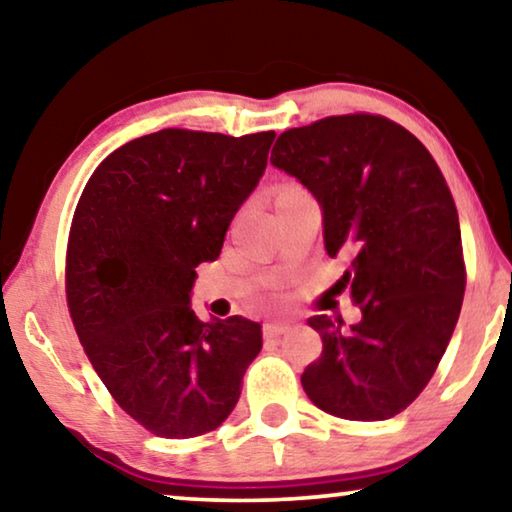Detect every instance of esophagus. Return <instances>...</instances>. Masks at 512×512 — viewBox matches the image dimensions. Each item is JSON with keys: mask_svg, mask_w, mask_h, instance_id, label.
I'll use <instances>...</instances> for the list:
<instances>
[{"mask_svg": "<svg viewBox=\"0 0 512 512\" xmlns=\"http://www.w3.org/2000/svg\"><path fill=\"white\" fill-rule=\"evenodd\" d=\"M289 329H292L289 322H269L264 324V338H280V335H285Z\"/></svg>", "mask_w": 512, "mask_h": 512, "instance_id": "obj_1", "label": "esophagus"}]
</instances>
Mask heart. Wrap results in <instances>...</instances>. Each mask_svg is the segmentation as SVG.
Segmentation results:
<instances>
[{
	"label": "heart",
	"instance_id": "heart-1",
	"mask_svg": "<svg viewBox=\"0 0 512 512\" xmlns=\"http://www.w3.org/2000/svg\"><path fill=\"white\" fill-rule=\"evenodd\" d=\"M285 188H289V186H285Z\"/></svg>",
	"mask_w": 512,
	"mask_h": 512
}]
</instances>
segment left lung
<instances>
[{"label":"left lung","instance_id":"obj_1","mask_svg":"<svg viewBox=\"0 0 512 512\" xmlns=\"http://www.w3.org/2000/svg\"><path fill=\"white\" fill-rule=\"evenodd\" d=\"M271 163L324 209L326 253L352 264L338 289L361 310L315 315L324 349L301 384L315 407L347 421H386L421 395L460 317L464 269L451 188L416 135L354 112L289 128Z\"/></svg>","mask_w":512,"mask_h":512}]
</instances>
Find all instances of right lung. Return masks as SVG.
I'll list each match as a JSON object with an SVG mask.
<instances>
[{
    "mask_svg": "<svg viewBox=\"0 0 512 512\" xmlns=\"http://www.w3.org/2000/svg\"><path fill=\"white\" fill-rule=\"evenodd\" d=\"M273 131L163 128L126 142L91 174L66 248V303L114 402L156 437L207 434L232 414L262 349L243 317L204 324L195 269L264 174Z\"/></svg>",
    "mask_w": 512,
    "mask_h": 512,
    "instance_id": "add662e5",
    "label": "right lung"
}]
</instances>
